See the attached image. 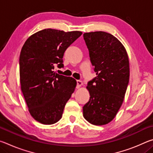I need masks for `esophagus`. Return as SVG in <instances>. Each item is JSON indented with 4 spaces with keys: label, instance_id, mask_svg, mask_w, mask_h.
I'll return each instance as SVG.
<instances>
[{
    "label": "esophagus",
    "instance_id": "obj_1",
    "mask_svg": "<svg viewBox=\"0 0 153 153\" xmlns=\"http://www.w3.org/2000/svg\"><path fill=\"white\" fill-rule=\"evenodd\" d=\"M83 85V82L81 80H77V88H79Z\"/></svg>",
    "mask_w": 153,
    "mask_h": 153
}]
</instances>
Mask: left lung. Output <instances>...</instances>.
I'll list each match as a JSON object with an SVG mask.
<instances>
[{
  "label": "left lung",
  "instance_id": "left-lung-1",
  "mask_svg": "<svg viewBox=\"0 0 153 153\" xmlns=\"http://www.w3.org/2000/svg\"><path fill=\"white\" fill-rule=\"evenodd\" d=\"M84 38L97 77L86 86L90 97L83 115L93 125H106L123 102L129 79L128 55L122 43L109 33H84Z\"/></svg>",
  "mask_w": 153,
  "mask_h": 153
}]
</instances>
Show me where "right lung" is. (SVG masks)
<instances>
[{"label":"right lung","instance_id":"right-lung-1","mask_svg":"<svg viewBox=\"0 0 153 153\" xmlns=\"http://www.w3.org/2000/svg\"><path fill=\"white\" fill-rule=\"evenodd\" d=\"M82 34L45 29L30 36L19 56L21 89L32 117L45 125L61 120L67 102L77 85L76 80L56 74L57 65L63 67L66 49Z\"/></svg>","mask_w":153,"mask_h":153}]
</instances>
